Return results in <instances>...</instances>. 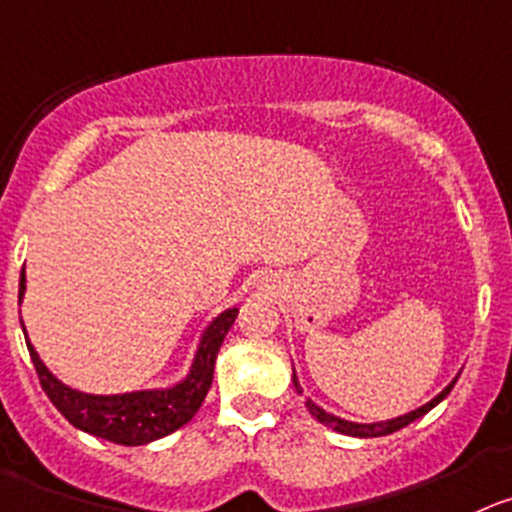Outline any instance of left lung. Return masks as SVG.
I'll return each instance as SVG.
<instances>
[{
  "mask_svg": "<svg viewBox=\"0 0 512 512\" xmlns=\"http://www.w3.org/2000/svg\"><path fill=\"white\" fill-rule=\"evenodd\" d=\"M455 381H457V379H455ZM455 381H452V384L447 386V389H444L442 394L434 396V399L429 401V404H424V407H419L417 412H409V414H404V417L391 419V422H379V424H356V422H346V419H338V417H333V414L323 412L321 407H315V404H313V401H310V399L305 401V407H308V412L313 414V417L318 419V422L326 424V427H331V429H336V432L348 434V437H384V434L399 432V429H404V427H407V424H412L414 419L424 417V414H427L432 407H437L439 401H442L444 396L450 394L452 386H455ZM293 384H295V389L300 391L298 379H295V374H293Z\"/></svg>",
  "mask_w": 512,
  "mask_h": 512,
  "instance_id": "left-lung-1",
  "label": "left lung"
}]
</instances>
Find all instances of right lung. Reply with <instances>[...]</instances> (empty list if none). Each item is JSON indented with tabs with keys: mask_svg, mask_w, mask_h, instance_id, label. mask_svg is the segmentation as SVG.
Instances as JSON below:
<instances>
[{
	"mask_svg": "<svg viewBox=\"0 0 512 512\" xmlns=\"http://www.w3.org/2000/svg\"><path fill=\"white\" fill-rule=\"evenodd\" d=\"M22 295H25V272L19 278V300H22ZM234 318H237V308L224 310L219 318H214L212 326L204 331L189 376L181 384H176L174 389L164 391H136V394L121 396L80 394V391L60 384L45 369L32 343H27V348H30V358L35 364L42 389L50 396L57 412L68 419L73 427L95 434L100 439H108V442L136 447V444L154 442V439L176 432L199 412L204 396L212 386L219 346H222L224 336L232 328Z\"/></svg>",
	"mask_w": 512,
	"mask_h": 512,
	"instance_id": "obj_1",
	"label": "right lung"
}]
</instances>
